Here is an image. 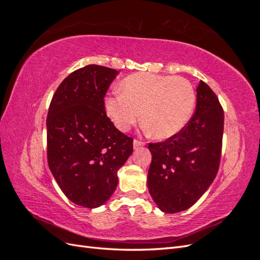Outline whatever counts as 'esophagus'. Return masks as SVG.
I'll return each mask as SVG.
<instances>
[{
    "mask_svg": "<svg viewBox=\"0 0 260 260\" xmlns=\"http://www.w3.org/2000/svg\"><path fill=\"white\" fill-rule=\"evenodd\" d=\"M143 145H144V142H141V141H139V140L133 141V147H135V148L141 147V146H143Z\"/></svg>",
    "mask_w": 260,
    "mask_h": 260,
    "instance_id": "esophagus-1",
    "label": "esophagus"
}]
</instances>
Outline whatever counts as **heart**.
<instances>
[{"label": "heart", "mask_w": 260, "mask_h": 260, "mask_svg": "<svg viewBox=\"0 0 260 260\" xmlns=\"http://www.w3.org/2000/svg\"><path fill=\"white\" fill-rule=\"evenodd\" d=\"M105 100V111L115 127L128 131L141 118L157 139H168L190 121L196 104L193 84L185 78L136 74Z\"/></svg>", "instance_id": "1"}]
</instances>
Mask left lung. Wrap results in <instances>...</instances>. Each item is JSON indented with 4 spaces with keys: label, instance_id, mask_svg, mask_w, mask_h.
Here are the masks:
<instances>
[{
    "label": "left lung",
    "instance_id": "obj_1",
    "mask_svg": "<svg viewBox=\"0 0 260 260\" xmlns=\"http://www.w3.org/2000/svg\"><path fill=\"white\" fill-rule=\"evenodd\" d=\"M223 121L217 95L201 80L190 121L164 142L148 144L152 162L147 186L161 211L175 214L186 210L207 191L219 168Z\"/></svg>",
    "mask_w": 260,
    "mask_h": 260
}]
</instances>
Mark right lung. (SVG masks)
I'll return each instance as SVG.
<instances>
[{
    "label": "right lung",
    "instance_id": "right-lung-1",
    "mask_svg": "<svg viewBox=\"0 0 260 260\" xmlns=\"http://www.w3.org/2000/svg\"><path fill=\"white\" fill-rule=\"evenodd\" d=\"M118 74L99 65L75 70L55 92L46 118L50 170L67 199L85 208L109 200L133 151V140L105 113L104 96Z\"/></svg>",
    "mask_w": 260,
    "mask_h": 260
}]
</instances>
